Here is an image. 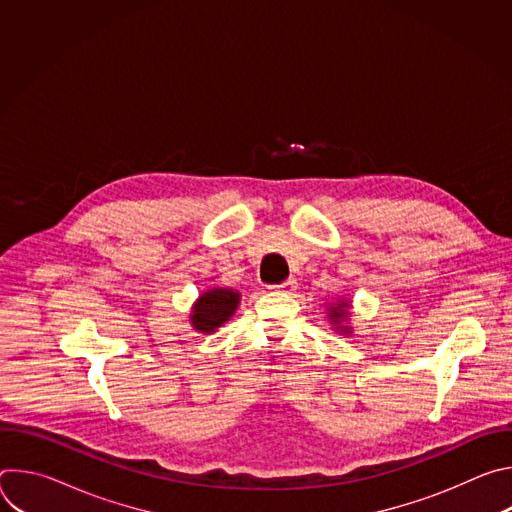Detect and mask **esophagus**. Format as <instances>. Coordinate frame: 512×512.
Segmentation results:
<instances>
[{"label": "esophagus", "mask_w": 512, "mask_h": 512, "mask_svg": "<svg viewBox=\"0 0 512 512\" xmlns=\"http://www.w3.org/2000/svg\"><path fill=\"white\" fill-rule=\"evenodd\" d=\"M296 287H298V281H296V279H287V281H283V283H279V285H269V289L281 291V294H294Z\"/></svg>", "instance_id": "34e87169"}]
</instances>
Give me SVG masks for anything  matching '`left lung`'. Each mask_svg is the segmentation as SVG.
Returning a JSON list of instances; mask_svg holds the SVG:
<instances>
[{
  "instance_id": "1",
  "label": "left lung",
  "mask_w": 512,
  "mask_h": 512,
  "mask_svg": "<svg viewBox=\"0 0 512 512\" xmlns=\"http://www.w3.org/2000/svg\"><path fill=\"white\" fill-rule=\"evenodd\" d=\"M348 302H338V304H334V306H330L328 308V318H330V322L336 326L334 330L336 332H342V334H350V328L348 326H344V322L348 320Z\"/></svg>"
}]
</instances>
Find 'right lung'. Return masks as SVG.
<instances>
[{
    "label": "right lung",
    "instance_id": "right-lung-1",
    "mask_svg": "<svg viewBox=\"0 0 512 512\" xmlns=\"http://www.w3.org/2000/svg\"><path fill=\"white\" fill-rule=\"evenodd\" d=\"M239 300H241V294L235 289L214 287V289L204 291V294L192 306L190 322H192L194 330L210 334L216 328H221L235 314Z\"/></svg>",
    "mask_w": 512,
    "mask_h": 512
}]
</instances>
